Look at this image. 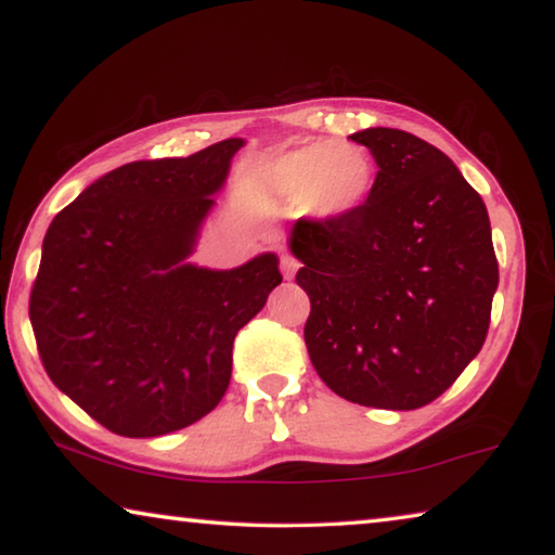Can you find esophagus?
<instances>
[{
    "label": "esophagus",
    "instance_id": "obj_1",
    "mask_svg": "<svg viewBox=\"0 0 555 555\" xmlns=\"http://www.w3.org/2000/svg\"><path fill=\"white\" fill-rule=\"evenodd\" d=\"M298 269V259L291 257V255H281V271H284L286 279H294Z\"/></svg>",
    "mask_w": 555,
    "mask_h": 555
}]
</instances>
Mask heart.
Segmentation results:
<instances>
[{
  "label": "heart",
  "mask_w": 555,
  "mask_h": 555,
  "mask_svg": "<svg viewBox=\"0 0 555 555\" xmlns=\"http://www.w3.org/2000/svg\"><path fill=\"white\" fill-rule=\"evenodd\" d=\"M374 158L352 142H313L261 166L259 195L269 205H304L318 218H343L367 201Z\"/></svg>",
  "instance_id": "b5f03b06"
}]
</instances>
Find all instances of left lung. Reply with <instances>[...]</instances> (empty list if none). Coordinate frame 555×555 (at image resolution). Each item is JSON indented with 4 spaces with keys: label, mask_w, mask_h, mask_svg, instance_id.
Returning <instances> with one entry per match:
<instances>
[{
    "label": "left lung",
    "mask_w": 555,
    "mask_h": 555,
    "mask_svg": "<svg viewBox=\"0 0 555 555\" xmlns=\"http://www.w3.org/2000/svg\"><path fill=\"white\" fill-rule=\"evenodd\" d=\"M379 171L360 208L300 218L291 251L311 298L304 337L327 387L360 406L438 399L490 327L500 264L490 215L457 166L401 129L357 131Z\"/></svg>",
    "instance_id": "8db88e82"
}]
</instances>
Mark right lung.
Here are the masks:
<instances>
[{
    "instance_id": "add662e5",
    "label": "right lung",
    "mask_w": 555,
    "mask_h": 555,
    "mask_svg": "<svg viewBox=\"0 0 555 555\" xmlns=\"http://www.w3.org/2000/svg\"><path fill=\"white\" fill-rule=\"evenodd\" d=\"M242 144L119 166L46 232L36 347L55 387L112 434L164 436L218 406L234 335L281 284L274 255L230 271L183 264Z\"/></svg>"
}]
</instances>
